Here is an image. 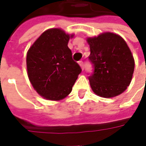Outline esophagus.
<instances>
[{
    "mask_svg": "<svg viewBox=\"0 0 146 146\" xmlns=\"http://www.w3.org/2000/svg\"><path fill=\"white\" fill-rule=\"evenodd\" d=\"M79 65L80 66V67H81L82 70H84V62H83V61H80V62H79Z\"/></svg>",
    "mask_w": 146,
    "mask_h": 146,
    "instance_id": "esophagus-1",
    "label": "esophagus"
}]
</instances>
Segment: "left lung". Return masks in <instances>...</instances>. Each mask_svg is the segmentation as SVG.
Returning a JSON list of instances; mask_svg holds the SVG:
<instances>
[{"instance_id":"8db88e82","label":"left lung","mask_w":146,"mask_h":146,"mask_svg":"<svg viewBox=\"0 0 146 146\" xmlns=\"http://www.w3.org/2000/svg\"><path fill=\"white\" fill-rule=\"evenodd\" d=\"M89 61L93 73L88 77L94 93L102 98L116 97L129 86L134 71V58L125 40L119 35L105 32L88 37Z\"/></svg>"}]
</instances>
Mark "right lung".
<instances>
[{
  "label": "right lung",
  "instance_id": "add662e5",
  "mask_svg": "<svg viewBox=\"0 0 146 146\" xmlns=\"http://www.w3.org/2000/svg\"><path fill=\"white\" fill-rule=\"evenodd\" d=\"M74 35L60 28L44 31L27 53L29 80L41 97L59 101L69 95L81 73L67 44Z\"/></svg>",
  "mask_w": 146,
  "mask_h": 146
}]
</instances>
